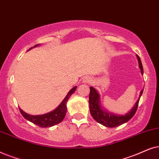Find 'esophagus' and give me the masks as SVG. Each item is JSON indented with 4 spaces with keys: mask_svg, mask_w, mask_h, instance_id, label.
<instances>
[{
    "mask_svg": "<svg viewBox=\"0 0 159 159\" xmlns=\"http://www.w3.org/2000/svg\"><path fill=\"white\" fill-rule=\"evenodd\" d=\"M92 78H91V76H85L83 78V83L84 84H89L92 83Z\"/></svg>",
    "mask_w": 159,
    "mask_h": 159,
    "instance_id": "1",
    "label": "esophagus"
}]
</instances>
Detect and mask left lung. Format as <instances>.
<instances>
[{
	"label": "left lung",
	"mask_w": 159,
	"mask_h": 159,
	"mask_svg": "<svg viewBox=\"0 0 159 159\" xmlns=\"http://www.w3.org/2000/svg\"><path fill=\"white\" fill-rule=\"evenodd\" d=\"M137 60L139 63V67L140 69L141 74L143 75V67L142 65V62L140 59H139L138 55H137ZM143 92V89L140 92L139 97L137 99V102L135 103L134 107L128 112L125 115H118V114H114L113 113H110L109 111L103 108L101 105L100 96L98 92L95 89L94 87L91 86L90 87V93H89V111L91 115L94 119L97 122L99 123L102 125L107 126V127H116L124 123L127 122L134 116L136 113L137 107H138V103Z\"/></svg>",
	"instance_id": "obj_1"
}]
</instances>
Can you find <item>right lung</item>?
I'll list each match as a JSON object with an SVG mask.
<instances>
[{
    "instance_id": "right-lung-1",
    "label": "right lung",
    "mask_w": 159,
    "mask_h": 159,
    "mask_svg": "<svg viewBox=\"0 0 159 159\" xmlns=\"http://www.w3.org/2000/svg\"><path fill=\"white\" fill-rule=\"evenodd\" d=\"M39 45L40 44H37V45L34 46L33 48L39 46ZM32 48H30L29 50H30ZM76 88H77V86H74L72 89L70 90V92L67 93V96L65 97V99H63L62 102L60 104V105H59L56 109L49 112V113L43 114V115L33 116L26 113L25 112L23 111L22 109L20 108V113L25 119H27V120H29V121L33 123L34 124H35V125L39 126L40 127L42 128L51 127V126H53L56 125V124H60V123L62 122V120L64 119L65 114H66L67 102L70 98V97L75 92Z\"/></svg>"
}]
</instances>
